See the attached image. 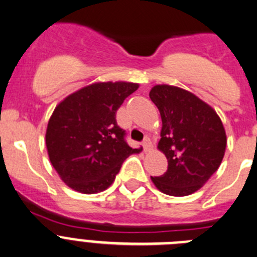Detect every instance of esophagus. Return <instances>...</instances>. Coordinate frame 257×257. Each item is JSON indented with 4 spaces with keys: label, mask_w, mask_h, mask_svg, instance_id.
<instances>
[{
    "label": "esophagus",
    "mask_w": 257,
    "mask_h": 257,
    "mask_svg": "<svg viewBox=\"0 0 257 257\" xmlns=\"http://www.w3.org/2000/svg\"><path fill=\"white\" fill-rule=\"evenodd\" d=\"M142 146H143L144 152H149L152 148V142L149 138H144V141L142 142Z\"/></svg>",
    "instance_id": "obj_1"
}]
</instances>
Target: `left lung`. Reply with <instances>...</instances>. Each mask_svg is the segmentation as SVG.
I'll use <instances>...</instances> for the list:
<instances>
[{
	"instance_id": "obj_1",
	"label": "left lung",
	"mask_w": 257,
	"mask_h": 257,
	"mask_svg": "<svg viewBox=\"0 0 257 257\" xmlns=\"http://www.w3.org/2000/svg\"><path fill=\"white\" fill-rule=\"evenodd\" d=\"M149 98L161 113L158 149L168 161L166 173L152 181L166 195H192L222 162L227 143L222 121L208 104L177 86H153Z\"/></svg>"
}]
</instances>
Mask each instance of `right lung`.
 I'll return each instance as SVG.
<instances>
[{"instance_id":"obj_1","label":"right lung","mask_w":257,"mask_h":257,"mask_svg":"<svg viewBox=\"0 0 257 257\" xmlns=\"http://www.w3.org/2000/svg\"><path fill=\"white\" fill-rule=\"evenodd\" d=\"M138 84L95 83L70 94L55 108L46 129L50 162L70 188L93 195L108 188L131 154L116 110Z\"/></svg>"}]
</instances>
